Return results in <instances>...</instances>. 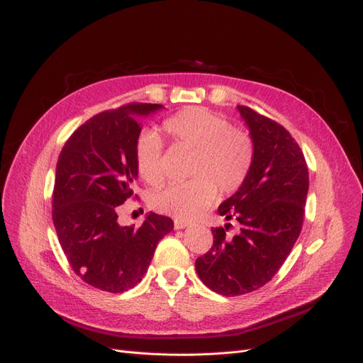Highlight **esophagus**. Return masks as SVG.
Here are the masks:
<instances>
[{
	"label": "esophagus",
	"instance_id": "esophagus-1",
	"mask_svg": "<svg viewBox=\"0 0 363 363\" xmlns=\"http://www.w3.org/2000/svg\"><path fill=\"white\" fill-rule=\"evenodd\" d=\"M187 226H189L187 220H179V219L174 220V228H176V230H184V228H187Z\"/></svg>",
	"mask_w": 363,
	"mask_h": 363
}]
</instances>
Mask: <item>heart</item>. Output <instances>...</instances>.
Wrapping results in <instances>:
<instances>
[{
	"instance_id": "b5f03b06",
	"label": "heart",
	"mask_w": 363,
	"mask_h": 363,
	"mask_svg": "<svg viewBox=\"0 0 363 363\" xmlns=\"http://www.w3.org/2000/svg\"><path fill=\"white\" fill-rule=\"evenodd\" d=\"M169 135L196 149L189 182L170 184L152 196L160 213L176 219H191L214 201L217 190L223 194L239 190L251 172L255 147L251 135L231 128L225 117L205 108L190 106L164 121ZM135 165L143 181L160 185L164 178L162 141L157 132L140 133L135 144Z\"/></svg>"
}]
</instances>
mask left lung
<instances>
[{"label":"left lung","mask_w":363,"mask_h":363,"mask_svg":"<svg viewBox=\"0 0 363 363\" xmlns=\"http://www.w3.org/2000/svg\"><path fill=\"white\" fill-rule=\"evenodd\" d=\"M237 109L254 141V162L242 187L217 211L239 222L240 231L226 237L231 223L211 230V250L196 260L202 283L223 296L271 281L301 233L308 191L307 164L291 133L251 108Z\"/></svg>","instance_id":"obj_1"}]
</instances>
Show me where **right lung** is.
<instances>
[{
    "instance_id": "obj_1",
    "label": "right lung",
    "mask_w": 363,
    "mask_h": 363,
    "mask_svg": "<svg viewBox=\"0 0 363 363\" xmlns=\"http://www.w3.org/2000/svg\"><path fill=\"white\" fill-rule=\"evenodd\" d=\"M162 109L130 103L100 112L62 149L53 191V223L67 260L84 281L111 294L137 286L158 242L173 230L167 216L149 213L140 228L121 226L118 208L138 178L135 144L141 121Z\"/></svg>"
}]
</instances>
